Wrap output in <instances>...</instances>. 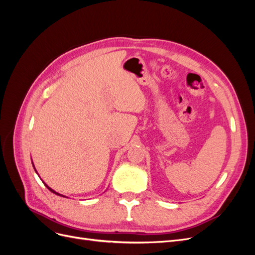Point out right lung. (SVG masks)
<instances>
[{
	"mask_svg": "<svg viewBox=\"0 0 255 255\" xmlns=\"http://www.w3.org/2000/svg\"><path fill=\"white\" fill-rule=\"evenodd\" d=\"M44 185H45V187H47V188H48V189H49L50 191H52V192H53V194H55V195H58V196H61V195H59V194H58V192H56V191H54L53 189H51V188H50V187L48 186V185H47V184H44ZM61 197H63V196H61Z\"/></svg>",
	"mask_w": 255,
	"mask_h": 255,
	"instance_id": "obj_1",
	"label": "right lung"
}]
</instances>
